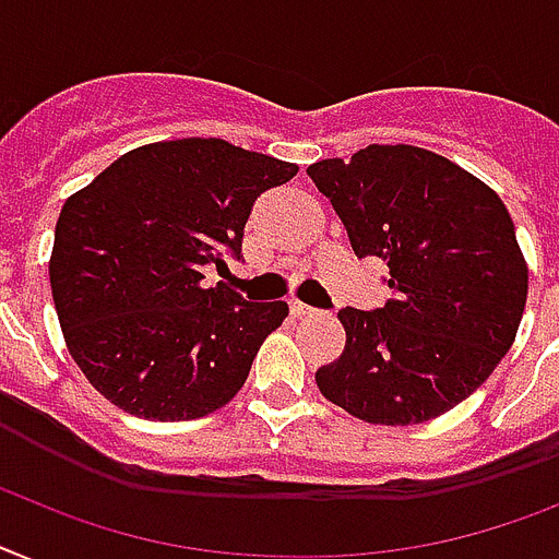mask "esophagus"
<instances>
[{"mask_svg": "<svg viewBox=\"0 0 559 559\" xmlns=\"http://www.w3.org/2000/svg\"><path fill=\"white\" fill-rule=\"evenodd\" d=\"M289 310H293L295 319H312V316H319V310H316V307H310V304H301V301L289 304Z\"/></svg>", "mask_w": 559, "mask_h": 559, "instance_id": "obj_1", "label": "esophagus"}]
</instances>
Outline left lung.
<instances>
[{
    "label": "left lung",
    "mask_w": 559,
    "mask_h": 559,
    "mask_svg": "<svg viewBox=\"0 0 559 559\" xmlns=\"http://www.w3.org/2000/svg\"><path fill=\"white\" fill-rule=\"evenodd\" d=\"M307 175L356 258H382L390 287L376 310H338L347 344L316 384L373 425L437 419L493 373L523 319L528 270L506 203L416 146H367Z\"/></svg>",
    "instance_id": "obj_1"
}]
</instances>
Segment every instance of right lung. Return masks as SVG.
<instances>
[{
  "instance_id": "right-lung-1",
  "label": "right lung",
  "mask_w": 559,
  "mask_h": 559,
  "mask_svg": "<svg viewBox=\"0 0 559 559\" xmlns=\"http://www.w3.org/2000/svg\"><path fill=\"white\" fill-rule=\"evenodd\" d=\"M295 163L221 138L148 143L117 157L59 212L51 293L68 353L140 419H198L243 388L284 301H247L203 270L240 258L247 217Z\"/></svg>"
}]
</instances>
